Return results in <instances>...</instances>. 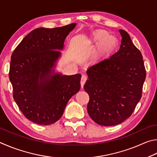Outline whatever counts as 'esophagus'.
<instances>
[{
	"label": "esophagus",
	"mask_w": 157,
	"mask_h": 157,
	"mask_svg": "<svg viewBox=\"0 0 157 157\" xmlns=\"http://www.w3.org/2000/svg\"><path fill=\"white\" fill-rule=\"evenodd\" d=\"M87 79V77L86 75H82L81 76V87H83L85 83H86V82Z\"/></svg>",
	"instance_id": "34e87169"
}]
</instances>
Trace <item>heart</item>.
<instances>
[{
    "instance_id": "heart-1",
    "label": "heart",
    "mask_w": 157,
    "mask_h": 157,
    "mask_svg": "<svg viewBox=\"0 0 157 157\" xmlns=\"http://www.w3.org/2000/svg\"><path fill=\"white\" fill-rule=\"evenodd\" d=\"M102 41V43H101V47H105V49H106V51H109L110 49L113 48V47L114 45V42L112 45L109 46L107 45L106 43L109 42V41L111 40H114V38L112 36H109V34L105 31H103V30H100V31L97 32L94 34V36H93V40L94 42L96 43H98L101 41ZM111 43V42H110Z\"/></svg>"
}]
</instances>
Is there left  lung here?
I'll list each match as a JSON object with an SVG mask.
<instances>
[{
  "label": "left lung",
  "mask_w": 157,
  "mask_h": 157,
  "mask_svg": "<svg viewBox=\"0 0 157 157\" xmlns=\"http://www.w3.org/2000/svg\"><path fill=\"white\" fill-rule=\"evenodd\" d=\"M119 50L92 65L84 90L89 94L87 112L98 124L112 126L130 117L142 96L146 71L139 49L123 29Z\"/></svg>",
  "instance_id": "obj_1"
}]
</instances>
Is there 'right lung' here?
<instances>
[{"mask_svg":"<svg viewBox=\"0 0 157 157\" xmlns=\"http://www.w3.org/2000/svg\"><path fill=\"white\" fill-rule=\"evenodd\" d=\"M76 23L35 29L13 50L9 77L13 97L27 119L39 125L54 123L63 114L66 105L81 87L80 74H54L51 69L60 55L65 38Z\"/></svg>","mask_w":157,"mask_h":157,"instance_id":"1","label":"right lung"}]
</instances>
